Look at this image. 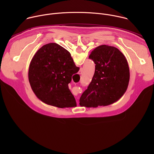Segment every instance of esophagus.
<instances>
[{"mask_svg": "<svg viewBox=\"0 0 154 154\" xmlns=\"http://www.w3.org/2000/svg\"><path fill=\"white\" fill-rule=\"evenodd\" d=\"M82 72H83V69H82V68H80V69L79 71V74H82ZM77 104L79 103V101H78V100H77Z\"/></svg>", "mask_w": 154, "mask_h": 154, "instance_id": "esophagus-1", "label": "esophagus"}]
</instances>
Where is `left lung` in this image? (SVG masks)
Listing matches in <instances>:
<instances>
[{"label": "left lung", "instance_id": "obj_1", "mask_svg": "<svg viewBox=\"0 0 154 154\" xmlns=\"http://www.w3.org/2000/svg\"><path fill=\"white\" fill-rule=\"evenodd\" d=\"M94 63L95 72L88 88L82 94L81 106L96 108L118 101L125 93L130 71L124 54L116 48L101 45L89 56Z\"/></svg>", "mask_w": 154, "mask_h": 154}]
</instances>
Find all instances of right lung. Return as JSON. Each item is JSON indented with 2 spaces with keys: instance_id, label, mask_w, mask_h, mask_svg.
Returning <instances> with one entry per match:
<instances>
[{
  "instance_id": "obj_1",
  "label": "right lung",
  "mask_w": 154,
  "mask_h": 154,
  "mask_svg": "<svg viewBox=\"0 0 154 154\" xmlns=\"http://www.w3.org/2000/svg\"><path fill=\"white\" fill-rule=\"evenodd\" d=\"M79 71L70 53L51 42L42 46L32 58L29 80L33 91L42 102L61 108L72 107L76 106V102L68 84Z\"/></svg>"
}]
</instances>
